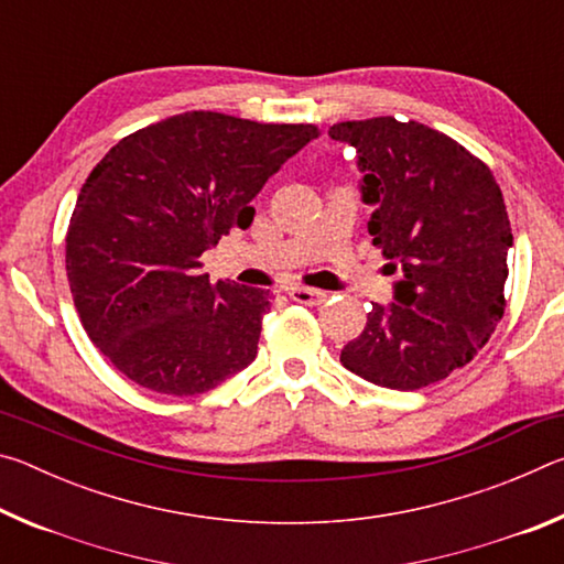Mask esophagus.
Wrapping results in <instances>:
<instances>
[{
  "instance_id": "1",
  "label": "esophagus",
  "mask_w": 564,
  "mask_h": 564,
  "mask_svg": "<svg viewBox=\"0 0 564 564\" xmlns=\"http://www.w3.org/2000/svg\"><path fill=\"white\" fill-rule=\"evenodd\" d=\"M289 295L295 303H305V305H321L328 299L326 291L305 289V285H293V289H289Z\"/></svg>"
}]
</instances>
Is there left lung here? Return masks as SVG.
I'll return each mask as SVG.
<instances>
[{
    "label": "left lung",
    "mask_w": 564,
    "mask_h": 564,
    "mask_svg": "<svg viewBox=\"0 0 564 564\" xmlns=\"http://www.w3.org/2000/svg\"><path fill=\"white\" fill-rule=\"evenodd\" d=\"M330 137L358 149L368 231L403 281L373 303L340 362L368 383L417 390L465 368L505 316L512 228L485 161L420 121H338Z\"/></svg>",
    "instance_id": "obj_1"
}]
</instances>
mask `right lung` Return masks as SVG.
I'll use <instances>...</instances> for the list:
<instances>
[{
  "label": "right lung",
  "instance_id": "1",
  "mask_svg": "<svg viewBox=\"0 0 564 564\" xmlns=\"http://www.w3.org/2000/svg\"><path fill=\"white\" fill-rule=\"evenodd\" d=\"M316 123L184 111L123 137L84 181L66 279L87 336L119 373L198 395L256 358L271 293L202 273V253L253 221V196L318 139Z\"/></svg>",
  "mask_w": 564,
  "mask_h": 564
}]
</instances>
